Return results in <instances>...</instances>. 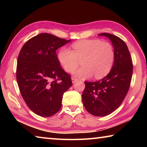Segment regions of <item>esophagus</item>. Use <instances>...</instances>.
I'll use <instances>...</instances> for the list:
<instances>
[{
	"label": "esophagus",
	"instance_id": "34e87169",
	"mask_svg": "<svg viewBox=\"0 0 147 147\" xmlns=\"http://www.w3.org/2000/svg\"><path fill=\"white\" fill-rule=\"evenodd\" d=\"M71 80H72V82L74 83V82H76L78 81V79L74 78H71Z\"/></svg>",
	"mask_w": 147,
	"mask_h": 147
}]
</instances>
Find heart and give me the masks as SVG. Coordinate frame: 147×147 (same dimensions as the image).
<instances>
[{
  "label": "heart",
  "mask_w": 147,
  "mask_h": 147,
  "mask_svg": "<svg viewBox=\"0 0 147 147\" xmlns=\"http://www.w3.org/2000/svg\"><path fill=\"white\" fill-rule=\"evenodd\" d=\"M73 51L62 48L58 59L67 73H71L81 61L82 68L73 71L74 76L81 78H96L107 75L113 65L115 51L110 43L100 39H83L71 45Z\"/></svg>",
  "instance_id": "b5f03b06"
}]
</instances>
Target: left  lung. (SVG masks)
Returning a JSON list of instances; mask_svg holds the SVG:
<instances>
[{"label": "left lung", "instance_id": "obj_1", "mask_svg": "<svg viewBox=\"0 0 147 147\" xmlns=\"http://www.w3.org/2000/svg\"><path fill=\"white\" fill-rule=\"evenodd\" d=\"M98 36L109 39L115 51L113 65L108 75L99 81L85 82L82 98L84 107L94 116L108 115L117 109L130 86L133 64L128 47L115 35L102 33Z\"/></svg>", "mask_w": 147, "mask_h": 147}]
</instances>
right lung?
Segmentation results:
<instances>
[{"mask_svg": "<svg viewBox=\"0 0 147 147\" xmlns=\"http://www.w3.org/2000/svg\"><path fill=\"white\" fill-rule=\"evenodd\" d=\"M71 40L42 33L27 41L17 59L16 78L26 105L37 115L53 116L60 109L63 94L72 85L60 66L56 50Z\"/></svg>", "mask_w": 147, "mask_h": 147, "instance_id": "1", "label": "right lung"}]
</instances>
